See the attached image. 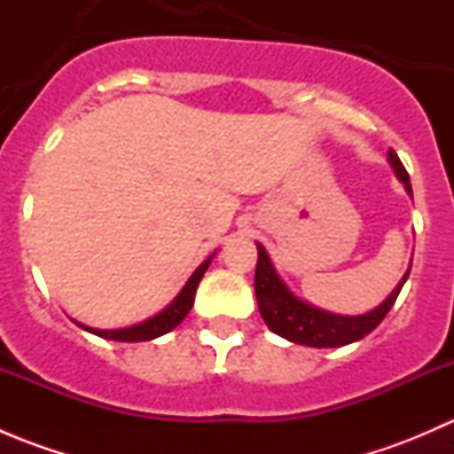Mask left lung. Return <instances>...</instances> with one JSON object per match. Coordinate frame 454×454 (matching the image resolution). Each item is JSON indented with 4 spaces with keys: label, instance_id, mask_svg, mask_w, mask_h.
Returning a JSON list of instances; mask_svg holds the SVG:
<instances>
[{
    "label": "left lung",
    "instance_id": "obj_1",
    "mask_svg": "<svg viewBox=\"0 0 454 454\" xmlns=\"http://www.w3.org/2000/svg\"><path fill=\"white\" fill-rule=\"evenodd\" d=\"M388 162H391V167L395 168V176L404 182L406 191L411 193L409 173H406L404 164L400 162L395 151H388ZM256 248H259V259H256L254 270V294L261 318L281 338L308 347H342L367 336L382 323L384 316L395 303L402 286L409 278V272H406L404 278L397 283L395 290L391 292V296L380 308H375L373 312L363 316H338L323 312V309L312 308L309 303L296 299L283 286L281 278L277 277L263 246L256 244Z\"/></svg>",
    "mask_w": 454,
    "mask_h": 454
}]
</instances>
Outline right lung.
Here are the masks:
<instances>
[{
    "label": "right lung",
    "mask_w": 454,
    "mask_h": 454,
    "mask_svg": "<svg viewBox=\"0 0 454 454\" xmlns=\"http://www.w3.org/2000/svg\"><path fill=\"white\" fill-rule=\"evenodd\" d=\"M210 259H213V256H210ZM210 259H206L204 263L195 270L193 277H191L189 283L184 286V290L177 294V299L173 301L167 309H162L158 316L145 320V323L134 325V327H127V329H91V327H85V325H81V323H76V325L87 329V332L96 333V336L109 338V340H121V342L153 340V338L162 336V333L171 332L173 327H177V325L186 318V314L191 312V308H193V301H195V290H198L204 272L208 270Z\"/></svg>",
    "instance_id": "right-lung-1"
}]
</instances>
